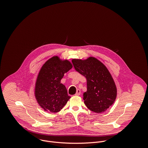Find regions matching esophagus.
I'll list each match as a JSON object with an SVG mask.
<instances>
[{
  "instance_id": "1",
  "label": "esophagus",
  "mask_w": 148,
  "mask_h": 148,
  "mask_svg": "<svg viewBox=\"0 0 148 148\" xmlns=\"http://www.w3.org/2000/svg\"><path fill=\"white\" fill-rule=\"evenodd\" d=\"M80 94H81V91H80V90H79V89H77V92H76V93H75V95L78 96V95H79Z\"/></svg>"
}]
</instances>
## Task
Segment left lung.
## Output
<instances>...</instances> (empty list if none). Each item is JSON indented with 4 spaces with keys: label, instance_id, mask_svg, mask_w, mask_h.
Wrapping results in <instances>:
<instances>
[{
    "label": "left lung",
    "instance_id": "1",
    "mask_svg": "<svg viewBox=\"0 0 148 148\" xmlns=\"http://www.w3.org/2000/svg\"><path fill=\"white\" fill-rule=\"evenodd\" d=\"M75 70L85 77L87 90L83 99L91 111L105 112L114 102L117 88L114 81L106 67L97 59L89 57L86 60L73 59Z\"/></svg>",
    "mask_w": 148,
    "mask_h": 148
}]
</instances>
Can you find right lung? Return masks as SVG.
<instances>
[{
	"instance_id": "right-lung-1",
	"label": "right lung",
	"mask_w": 148,
	"mask_h": 148,
	"mask_svg": "<svg viewBox=\"0 0 148 148\" xmlns=\"http://www.w3.org/2000/svg\"><path fill=\"white\" fill-rule=\"evenodd\" d=\"M72 67L69 61L62 60L58 56L52 57L42 66L35 84V96L45 111L59 112L69 100L70 96L60 81Z\"/></svg>"
}]
</instances>
